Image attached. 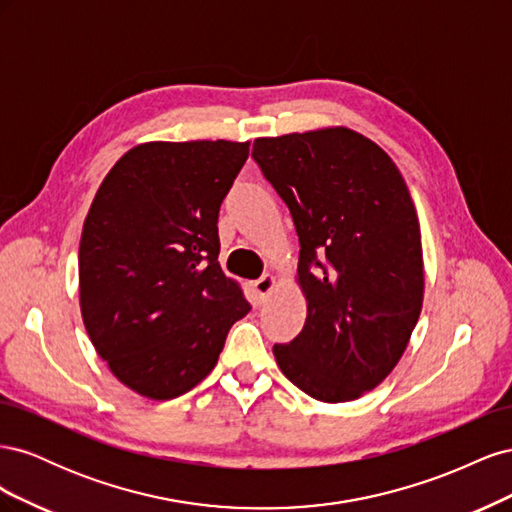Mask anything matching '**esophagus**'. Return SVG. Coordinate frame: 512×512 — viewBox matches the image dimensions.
I'll use <instances>...</instances> for the list:
<instances>
[{"instance_id": "esophagus-1", "label": "esophagus", "mask_w": 512, "mask_h": 512, "mask_svg": "<svg viewBox=\"0 0 512 512\" xmlns=\"http://www.w3.org/2000/svg\"><path fill=\"white\" fill-rule=\"evenodd\" d=\"M277 288V277L273 275V273H267V275H262L260 280H256L254 282V292L258 294L260 299H265V297H269V294L273 292Z\"/></svg>"}]
</instances>
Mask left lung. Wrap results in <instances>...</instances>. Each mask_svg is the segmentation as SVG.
Instances as JSON below:
<instances>
[{
    "mask_svg": "<svg viewBox=\"0 0 512 512\" xmlns=\"http://www.w3.org/2000/svg\"><path fill=\"white\" fill-rule=\"evenodd\" d=\"M252 156L301 245L294 282L307 318L290 344L273 346L275 361L324 404L359 399L395 369L423 307L421 224L406 179L346 126L262 136Z\"/></svg>",
    "mask_w": 512,
    "mask_h": 512,
    "instance_id": "1",
    "label": "left lung"
}]
</instances>
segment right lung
Listing matches in <instances>:
<instances>
[{"label":"right lung","mask_w":512,"mask_h":512,"mask_svg":"<svg viewBox=\"0 0 512 512\" xmlns=\"http://www.w3.org/2000/svg\"><path fill=\"white\" fill-rule=\"evenodd\" d=\"M250 141H149L100 183L81 232L79 297L87 335L113 376L166 401L218 363L250 312L220 267L218 213Z\"/></svg>","instance_id":"add662e5"}]
</instances>
